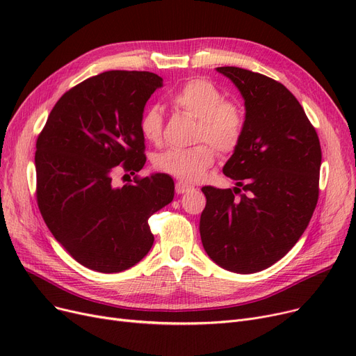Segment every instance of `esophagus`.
<instances>
[{"mask_svg": "<svg viewBox=\"0 0 356 356\" xmlns=\"http://www.w3.org/2000/svg\"><path fill=\"white\" fill-rule=\"evenodd\" d=\"M175 189H176L177 195H183V193L191 192L193 188H191V186H188V184H184L183 181H177L176 186H175Z\"/></svg>", "mask_w": 356, "mask_h": 356, "instance_id": "esophagus-1", "label": "esophagus"}]
</instances>
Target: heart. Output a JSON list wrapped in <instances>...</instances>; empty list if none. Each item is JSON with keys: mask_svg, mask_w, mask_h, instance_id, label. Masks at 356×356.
Instances as JSON below:
<instances>
[{"mask_svg": "<svg viewBox=\"0 0 356 356\" xmlns=\"http://www.w3.org/2000/svg\"><path fill=\"white\" fill-rule=\"evenodd\" d=\"M172 104L197 120L195 141L207 143L191 148H168L156 156L154 165L180 181L196 183L215 163L214 146L219 153L229 154L239 145L245 129L244 111L236 102L223 99L222 92L202 78L184 82L172 95ZM140 131L148 143H160L163 114L157 106H149L143 112Z\"/></svg>", "mask_w": 356, "mask_h": 356, "instance_id": "obj_1", "label": "heart"}]
</instances>
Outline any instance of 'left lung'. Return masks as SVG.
Listing matches in <instances>:
<instances>
[{
  "mask_svg": "<svg viewBox=\"0 0 356 356\" xmlns=\"http://www.w3.org/2000/svg\"><path fill=\"white\" fill-rule=\"evenodd\" d=\"M216 70L245 101V129L223 165L238 188H202L207 207L199 231L219 267L250 274L282 259L307 228L319 199L322 149L305 109L284 85L241 67Z\"/></svg>",
  "mask_w": 356,
  "mask_h": 356,
  "instance_id": "left-lung-1",
  "label": "left lung"
}]
</instances>
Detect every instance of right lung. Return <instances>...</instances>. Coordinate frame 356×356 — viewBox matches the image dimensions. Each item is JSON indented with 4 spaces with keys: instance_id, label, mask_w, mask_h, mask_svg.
Wrapping results in <instances>:
<instances>
[{
    "instance_id": "1",
    "label": "right lung",
    "mask_w": 356,
    "mask_h": 356,
    "mask_svg": "<svg viewBox=\"0 0 356 356\" xmlns=\"http://www.w3.org/2000/svg\"><path fill=\"white\" fill-rule=\"evenodd\" d=\"M161 86L152 72L97 74L56 102L37 138L40 213L62 247L93 271L120 273L141 261L154 242L148 218L173 200L168 175L114 180L145 164L140 120Z\"/></svg>"
}]
</instances>
